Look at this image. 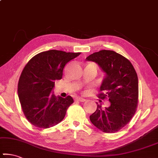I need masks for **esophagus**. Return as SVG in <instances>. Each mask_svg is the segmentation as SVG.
Here are the masks:
<instances>
[{
  "label": "esophagus",
  "mask_w": 158,
  "mask_h": 158,
  "mask_svg": "<svg viewBox=\"0 0 158 158\" xmlns=\"http://www.w3.org/2000/svg\"><path fill=\"white\" fill-rule=\"evenodd\" d=\"M75 100L79 102H85V99H84V98H77L76 99H75Z\"/></svg>",
  "instance_id": "34e87169"
}]
</instances>
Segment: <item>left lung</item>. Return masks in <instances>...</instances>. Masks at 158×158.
I'll return each mask as SVG.
<instances>
[{"mask_svg":"<svg viewBox=\"0 0 158 158\" xmlns=\"http://www.w3.org/2000/svg\"><path fill=\"white\" fill-rule=\"evenodd\" d=\"M86 60L98 63L106 73L98 97L102 100L107 98L110 102L106 108L97 104L90 120L102 132H118L130 122L137 110L138 78L135 70L128 59L113 51L94 52Z\"/></svg>","mask_w":158,"mask_h":158,"instance_id":"obj_1","label":"left lung"}]
</instances>
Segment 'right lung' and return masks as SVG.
Returning <instances> with one entry per match:
<instances>
[{
  "label": "right lung",
  "instance_id": "obj_1",
  "mask_svg": "<svg viewBox=\"0 0 158 158\" xmlns=\"http://www.w3.org/2000/svg\"><path fill=\"white\" fill-rule=\"evenodd\" d=\"M81 52L51 50L33 56L25 66L18 85V98L25 117L34 126L49 128L63 120L73 99L51 93L56 80L63 76L66 63Z\"/></svg>",
  "mask_w": 158,
  "mask_h": 158
}]
</instances>
